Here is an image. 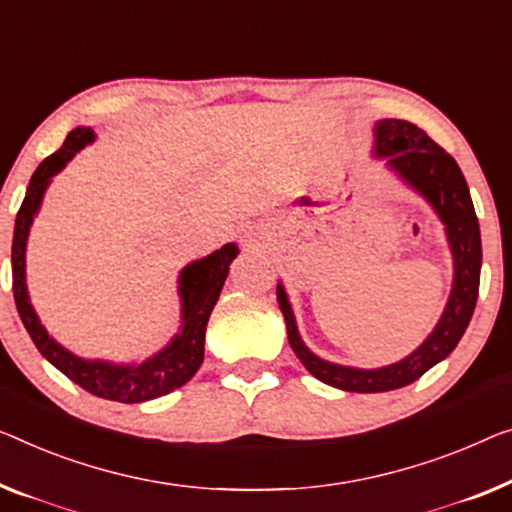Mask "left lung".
Here are the masks:
<instances>
[{"instance_id":"obj_1","label":"left lung","mask_w":512,"mask_h":512,"mask_svg":"<svg viewBox=\"0 0 512 512\" xmlns=\"http://www.w3.org/2000/svg\"><path fill=\"white\" fill-rule=\"evenodd\" d=\"M375 156L386 158V167L423 195L430 207L437 211L444 223L448 246L453 253V289L448 296L446 310L427 335L416 352L398 363L384 365L375 370L347 368V365L329 363L305 347L292 305L285 294V287L278 282V305L287 324V338L294 354L305 365L312 377L340 391L352 393H384L395 388L409 386L411 381L423 377L427 370L453 352L457 342L467 331L474 315L478 285H480V264H483V248H480V227L471 202L469 186L464 174L457 167L455 158L446 154L437 142L430 140L425 131L402 119H381L375 126Z\"/></svg>"}]
</instances>
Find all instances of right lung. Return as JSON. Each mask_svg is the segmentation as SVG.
<instances>
[{
	"label": "right lung",
	"instance_id": "1",
	"mask_svg": "<svg viewBox=\"0 0 512 512\" xmlns=\"http://www.w3.org/2000/svg\"><path fill=\"white\" fill-rule=\"evenodd\" d=\"M91 128H75L66 135L61 149L48 156L36 167L27 186V195L15 218L13 230V248H11V271H13V299L18 315L25 324L29 338L34 340L38 352L55 365L59 372L85 388L98 398L114 402H147L160 398V395L172 393L174 388L186 384V381L200 370L204 361V333H207L209 315L216 305L220 289L225 285L227 273H230L232 259L239 255L236 243H225L207 257L188 264L179 276V296H181V331L174 335L170 345L160 349L147 361L117 365L108 361H87L68 352L45 331L41 319L29 303L27 280H25V250L29 227L34 223L36 211L41 209L45 188L50 186L52 177L66 167L82 147L94 142Z\"/></svg>",
	"mask_w": 512,
	"mask_h": 512
}]
</instances>
